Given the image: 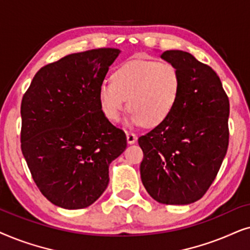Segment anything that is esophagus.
Instances as JSON below:
<instances>
[{
    "instance_id": "obj_1",
    "label": "esophagus",
    "mask_w": 250,
    "mask_h": 250,
    "mask_svg": "<svg viewBox=\"0 0 250 250\" xmlns=\"http://www.w3.org/2000/svg\"><path fill=\"white\" fill-rule=\"evenodd\" d=\"M127 142L128 144H135L137 142V136L134 132H127Z\"/></svg>"
}]
</instances>
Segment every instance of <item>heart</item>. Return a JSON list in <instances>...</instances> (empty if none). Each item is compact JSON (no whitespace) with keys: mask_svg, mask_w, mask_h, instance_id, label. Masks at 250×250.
Instances as JSON below:
<instances>
[{"mask_svg":"<svg viewBox=\"0 0 250 250\" xmlns=\"http://www.w3.org/2000/svg\"><path fill=\"white\" fill-rule=\"evenodd\" d=\"M179 95L181 75L174 65L136 58L120 66L112 82H102L98 101L109 121H118L128 99L130 113L125 123L155 127L169 118Z\"/></svg>","mask_w":250,"mask_h":250,"instance_id":"obj_1","label":"heart"}]
</instances>
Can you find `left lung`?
Masks as SVG:
<instances>
[{"mask_svg":"<svg viewBox=\"0 0 250 250\" xmlns=\"http://www.w3.org/2000/svg\"><path fill=\"white\" fill-rule=\"evenodd\" d=\"M181 75V95L165 122L138 138L141 178L164 205H188L214 182L229 145V98L214 69L182 50L162 52Z\"/></svg>","mask_w":250,"mask_h":250,"instance_id":"1","label":"left lung"}]
</instances>
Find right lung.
Returning a JSON list of instances; mask_svg holds the SVG:
<instances>
[{
    "mask_svg": "<svg viewBox=\"0 0 250 250\" xmlns=\"http://www.w3.org/2000/svg\"><path fill=\"white\" fill-rule=\"evenodd\" d=\"M119 49L72 53L36 73L21 101V151L51 204L89 207L107 188L108 167L127 147L103 114L99 85Z\"/></svg>",
    "mask_w": 250,
    "mask_h": 250,
    "instance_id": "right-lung-1",
    "label": "right lung"
}]
</instances>
